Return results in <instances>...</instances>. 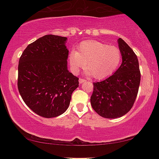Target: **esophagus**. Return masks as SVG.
Wrapping results in <instances>:
<instances>
[{
	"mask_svg": "<svg viewBox=\"0 0 159 159\" xmlns=\"http://www.w3.org/2000/svg\"><path fill=\"white\" fill-rule=\"evenodd\" d=\"M86 79H83V78H80V79H79V83H80V84H83V83L86 81Z\"/></svg>",
	"mask_w": 159,
	"mask_h": 159,
	"instance_id": "34e87169",
	"label": "esophagus"
}]
</instances>
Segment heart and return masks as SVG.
Segmentation results:
<instances>
[{
	"mask_svg": "<svg viewBox=\"0 0 159 159\" xmlns=\"http://www.w3.org/2000/svg\"><path fill=\"white\" fill-rule=\"evenodd\" d=\"M122 52L117 47L90 40L80 43L76 51L71 52L69 62L75 73L86 66V74L102 80L113 74L122 62Z\"/></svg>",
	"mask_w": 159,
	"mask_h": 159,
	"instance_id": "b5f03b06",
	"label": "heart"
}]
</instances>
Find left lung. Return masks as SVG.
<instances>
[{
	"instance_id": "8db88e82",
	"label": "left lung",
	"mask_w": 159,
	"mask_h": 159,
	"mask_svg": "<svg viewBox=\"0 0 159 159\" xmlns=\"http://www.w3.org/2000/svg\"><path fill=\"white\" fill-rule=\"evenodd\" d=\"M122 62L117 70L104 80L93 83L91 104L101 117L115 119L130 110L137 97L140 71L137 55L121 38L118 39Z\"/></svg>"
}]
</instances>
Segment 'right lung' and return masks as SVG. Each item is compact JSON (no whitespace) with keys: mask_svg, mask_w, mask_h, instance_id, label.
Segmentation results:
<instances>
[{"mask_svg":"<svg viewBox=\"0 0 159 159\" xmlns=\"http://www.w3.org/2000/svg\"><path fill=\"white\" fill-rule=\"evenodd\" d=\"M66 39L44 35L29 44L19 58L18 89L25 104L40 117L63 114L79 86V78L67 68Z\"/></svg>","mask_w":159,"mask_h":159,"instance_id":"obj_1","label":"right lung"}]
</instances>
